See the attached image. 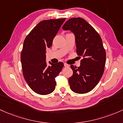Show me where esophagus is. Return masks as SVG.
Returning <instances> with one entry per match:
<instances>
[{
	"label": "esophagus",
	"instance_id": "34e87169",
	"mask_svg": "<svg viewBox=\"0 0 123 123\" xmlns=\"http://www.w3.org/2000/svg\"><path fill=\"white\" fill-rule=\"evenodd\" d=\"M64 67H69V65H68V64H66V63H64Z\"/></svg>",
	"mask_w": 123,
	"mask_h": 123
}]
</instances>
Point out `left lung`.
Returning <instances> with one entry per match:
<instances>
[{"instance_id":"left-lung-1","label":"left lung","mask_w":123,"mask_h":123,"mask_svg":"<svg viewBox=\"0 0 123 123\" xmlns=\"http://www.w3.org/2000/svg\"><path fill=\"white\" fill-rule=\"evenodd\" d=\"M62 28L74 34L77 53L81 58L80 67L71 65L73 74L68 79L70 87L77 93L90 92L98 84L104 72L106 52L97 31L84 19L73 18Z\"/></svg>"}]
</instances>
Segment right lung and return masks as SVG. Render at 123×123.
<instances>
[{"label":"right lung","instance_id":"1","mask_svg":"<svg viewBox=\"0 0 123 123\" xmlns=\"http://www.w3.org/2000/svg\"><path fill=\"white\" fill-rule=\"evenodd\" d=\"M66 18L50 19L39 22L24 40L21 53L24 77L28 86L35 93L48 95L55 90V78L64 64L46 62V49L52 45L53 38Z\"/></svg>","mask_w":123,"mask_h":123}]
</instances>
